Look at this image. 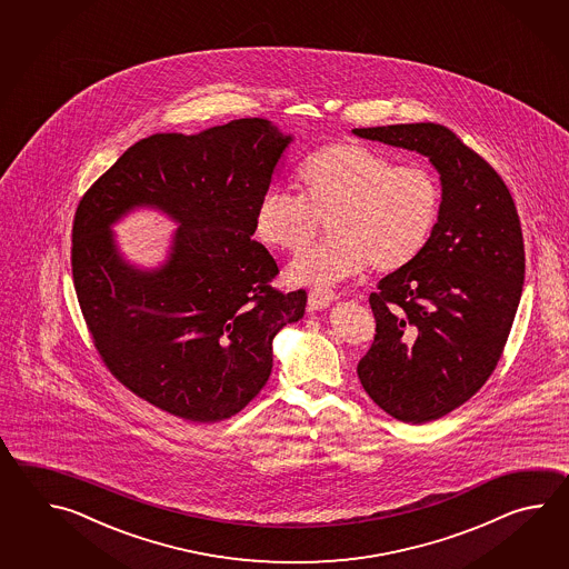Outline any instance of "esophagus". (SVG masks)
I'll use <instances>...</instances> for the list:
<instances>
[{"mask_svg": "<svg viewBox=\"0 0 569 569\" xmlns=\"http://www.w3.org/2000/svg\"><path fill=\"white\" fill-rule=\"evenodd\" d=\"M336 299L338 297H336L333 290L313 289L309 292V309L311 311H321V309H327Z\"/></svg>", "mask_w": 569, "mask_h": 569, "instance_id": "34e87169", "label": "esophagus"}]
</instances>
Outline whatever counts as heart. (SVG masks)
Wrapping results in <instances>:
<instances>
[{"label":"heart","instance_id":"obj_1","mask_svg":"<svg viewBox=\"0 0 569 569\" xmlns=\"http://www.w3.org/2000/svg\"><path fill=\"white\" fill-rule=\"evenodd\" d=\"M299 194L268 189L254 213V233L270 250L301 252L327 221L329 240L289 267L295 284H336L370 267L390 272L423 252L441 211L436 174L397 167L362 144L315 150L297 172Z\"/></svg>","mask_w":569,"mask_h":569}]
</instances>
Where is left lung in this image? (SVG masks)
I'll return each instance as SVG.
<instances>
[{
	"label": "left lung",
	"mask_w": 569,
	"mask_h": 569,
	"mask_svg": "<svg viewBox=\"0 0 569 569\" xmlns=\"http://www.w3.org/2000/svg\"><path fill=\"white\" fill-rule=\"evenodd\" d=\"M351 132L423 154L441 179L431 240L370 295L376 336L358 363L382 411L402 423L436 421L472 399L505 350L525 282L519 213L498 172L446 126Z\"/></svg>",
	"instance_id": "8db88e82"
}]
</instances>
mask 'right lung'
<instances>
[{"instance_id": "add662e5", "label": "right lung", "mask_w": 569, "mask_h": 569, "mask_svg": "<svg viewBox=\"0 0 569 569\" xmlns=\"http://www.w3.org/2000/svg\"><path fill=\"white\" fill-rule=\"evenodd\" d=\"M292 136L262 118L130 146L79 201L74 290L101 360L136 397L189 423L230 419L272 370V339L305 315L307 292H280L254 213ZM157 206L180 228L154 271L128 266L111 222Z\"/></svg>"}]
</instances>
